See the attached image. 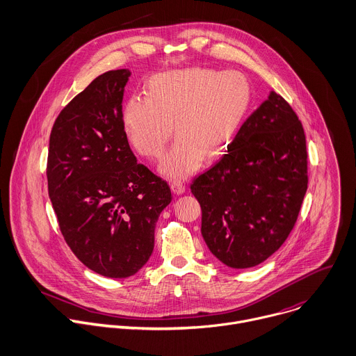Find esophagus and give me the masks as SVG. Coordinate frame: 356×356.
I'll return each mask as SVG.
<instances>
[{"label":"esophagus","instance_id":"obj_1","mask_svg":"<svg viewBox=\"0 0 356 356\" xmlns=\"http://www.w3.org/2000/svg\"><path fill=\"white\" fill-rule=\"evenodd\" d=\"M171 191L175 193V195H181L185 192V184L182 181H172L171 182Z\"/></svg>","mask_w":356,"mask_h":356}]
</instances>
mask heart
I'll return each instance as SVG.
<instances>
[{
	"label": "heart",
	"mask_w": 356,
	"mask_h": 356,
	"mask_svg": "<svg viewBox=\"0 0 356 356\" xmlns=\"http://www.w3.org/2000/svg\"><path fill=\"white\" fill-rule=\"evenodd\" d=\"M252 102L251 84L238 71L189 67L161 73L146 84V97L123 106V126L131 146L147 159L172 150L161 171L171 178L193 174L202 160L222 154L238 134Z\"/></svg>",
	"instance_id": "heart-1"
}]
</instances>
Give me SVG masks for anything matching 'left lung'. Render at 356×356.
I'll list each match as a JSON object with an SVG mask.
<instances>
[{
	"label": "left lung",
	"instance_id": "1",
	"mask_svg": "<svg viewBox=\"0 0 356 356\" xmlns=\"http://www.w3.org/2000/svg\"><path fill=\"white\" fill-rule=\"evenodd\" d=\"M227 150L191 191L206 245L243 269L270 257L296 225L309 182L306 136L292 106L272 91Z\"/></svg>",
	"mask_w": 356,
	"mask_h": 356
}]
</instances>
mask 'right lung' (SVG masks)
<instances>
[{
	"instance_id": "1",
	"label": "right lung",
	"mask_w": 356,
	"mask_h": 356,
	"mask_svg": "<svg viewBox=\"0 0 356 356\" xmlns=\"http://www.w3.org/2000/svg\"><path fill=\"white\" fill-rule=\"evenodd\" d=\"M126 68L97 77L58 113L49 140L47 188L60 232L91 270L122 279L154 248L168 184L138 164L122 118Z\"/></svg>"
}]
</instances>
